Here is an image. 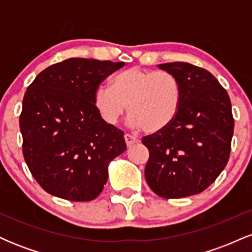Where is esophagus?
Segmentation results:
<instances>
[{
  "label": "esophagus",
  "instance_id": "1",
  "mask_svg": "<svg viewBox=\"0 0 252 252\" xmlns=\"http://www.w3.org/2000/svg\"><path fill=\"white\" fill-rule=\"evenodd\" d=\"M124 140H126V146H128V147L132 146V144L136 143L138 141L137 137H135V136H132V135H130V134L124 135Z\"/></svg>",
  "mask_w": 252,
  "mask_h": 252
}]
</instances>
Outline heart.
I'll return each instance as SVG.
<instances>
[{"label": "heart", "mask_w": 252, "mask_h": 252, "mask_svg": "<svg viewBox=\"0 0 252 252\" xmlns=\"http://www.w3.org/2000/svg\"><path fill=\"white\" fill-rule=\"evenodd\" d=\"M181 97V84L170 72L130 67L115 74L111 88L98 86L94 102L110 124L117 123L128 105L130 124L154 134L174 121Z\"/></svg>", "instance_id": "b5f03b06"}]
</instances>
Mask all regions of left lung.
Returning <instances> with one entry per match:
<instances>
[{
    "label": "left lung",
    "mask_w": 252,
    "mask_h": 252,
    "mask_svg": "<svg viewBox=\"0 0 252 252\" xmlns=\"http://www.w3.org/2000/svg\"><path fill=\"white\" fill-rule=\"evenodd\" d=\"M158 68L178 77L182 97L174 121L142 138L149 150L146 181L166 199L199 194L215 182L230 158L235 126L230 97L205 68L181 62Z\"/></svg>",
    "instance_id": "left-lung-1"
}]
</instances>
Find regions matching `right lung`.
<instances>
[{
  "label": "right lung",
  "instance_id": "1",
  "mask_svg": "<svg viewBox=\"0 0 252 252\" xmlns=\"http://www.w3.org/2000/svg\"><path fill=\"white\" fill-rule=\"evenodd\" d=\"M126 65L71 58L48 66L26 91L20 130L26 163L50 194L70 201L96 199L110 161L126 149L124 132L94 105L100 83Z\"/></svg>",
  "mask_w": 252,
  "mask_h": 252
}]
</instances>
